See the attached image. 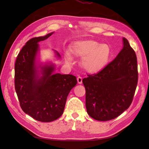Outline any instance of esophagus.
Listing matches in <instances>:
<instances>
[{"label": "esophagus", "instance_id": "esophagus-1", "mask_svg": "<svg viewBox=\"0 0 149 149\" xmlns=\"http://www.w3.org/2000/svg\"><path fill=\"white\" fill-rule=\"evenodd\" d=\"M82 78L81 76H78L77 78V81L78 83V84H82Z\"/></svg>", "mask_w": 149, "mask_h": 149}]
</instances>
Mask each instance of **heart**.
Here are the masks:
<instances>
[{
    "label": "heart",
    "instance_id": "heart-1",
    "mask_svg": "<svg viewBox=\"0 0 149 149\" xmlns=\"http://www.w3.org/2000/svg\"><path fill=\"white\" fill-rule=\"evenodd\" d=\"M71 51L74 55L84 57L82 65L84 68L90 73H96L101 70L109 60L111 55L109 46L101 44L95 40H86L73 43ZM66 61H71V56L66 53Z\"/></svg>",
    "mask_w": 149,
    "mask_h": 149
}]
</instances>
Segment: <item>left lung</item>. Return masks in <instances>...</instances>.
Listing matches in <instances>:
<instances>
[{
	"instance_id": "obj_1",
	"label": "left lung",
	"mask_w": 149,
	"mask_h": 149,
	"mask_svg": "<svg viewBox=\"0 0 149 149\" xmlns=\"http://www.w3.org/2000/svg\"><path fill=\"white\" fill-rule=\"evenodd\" d=\"M123 45L114 60L83 79L87 112L96 120L114 119L132 102L138 81L137 56L125 38Z\"/></svg>"
}]
</instances>
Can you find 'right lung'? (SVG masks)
<instances>
[{
	"instance_id": "right-lung-1",
	"label": "right lung",
	"mask_w": 149,
	"mask_h": 149,
	"mask_svg": "<svg viewBox=\"0 0 149 149\" xmlns=\"http://www.w3.org/2000/svg\"><path fill=\"white\" fill-rule=\"evenodd\" d=\"M53 33L29 40L17 55L15 64V89L22 109L34 119L44 123L56 120L63 114L68 95L77 84L73 75L53 73V65L40 66L42 76H38L36 65L38 43Z\"/></svg>"
}]
</instances>
